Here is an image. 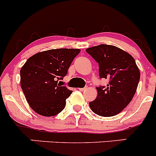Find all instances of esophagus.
I'll return each instance as SVG.
<instances>
[{
  "label": "esophagus",
  "instance_id": "1",
  "mask_svg": "<svg viewBox=\"0 0 156 156\" xmlns=\"http://www.w3.org/2000/svg\"><path fill=\"white\" fill-rule=\"evenodd\" d=\"M87 89V87H83V88H79V90H80V91L83 92V91H85Z\"/></svg>",
  "mask_w": 156,
  "mask_h": 156
}]
</instances>
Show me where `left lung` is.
Segmentation results:
<instances>
[{
	"label": "left lung",
	"instance_id": "left-lung-1",
	"mask_svg": "<svg viewBox=\"0 0 156 156\" xmlns=\"http://www.w3.org/2000/svg\"><path fill=\"white\" fill-rule=\"evenodd\" d=\"M86 51L99 64L100 78L109 80L106 87H96L97 97L90 102L94 113L113 116L128 106L136 93L140 72L129 53L112 45L101 44Z\"/></svg>",
	"mask_w": 156,
	"mask_h": 156
}]
</instances>
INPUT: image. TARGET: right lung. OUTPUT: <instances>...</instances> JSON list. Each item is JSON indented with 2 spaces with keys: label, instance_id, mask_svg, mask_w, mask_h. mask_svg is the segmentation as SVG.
I'll return each instance as SVG.
<instances>
[{
  "label": "right lung",
  "instance_id": "obj_1",
  "mask_svg": "<svg viewBox=\"0 0 156 156\" xmlns=\"http://www.w3.org/2000/svg\"><path fill=\"white\" fill-rule=\"evenodd\" d=\"M79 49H53L30 57L20 69V86L27 101L37 113L53 116L65 108L72 90L58 81L67 74ZM61 82V81H60Z\"/></svg>",
  "mask_w": 156,
  "mask_h": 156
}]
</instances>
